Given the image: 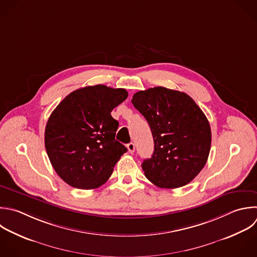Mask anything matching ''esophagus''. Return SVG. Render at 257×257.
Listing matches in <instances>:
<instances>
[{
  "mask_svg": "<svg viewBox=\"0 0 257 257\" xmlns=\"http://www.w3.org/2000/svg\"><path fill=\"white\" fill-rule=\"evenodd\" d=\"M127 150H128V152L132 154V153H134L135 152V150H136V147H135V144L134 143H130V144H127Z\"/></svg>",
  "mask_w": 257,
  "mask_h": 257,
  "instance_id": "esophagus-1",
  "label": "esophagus"
}]
</instances>
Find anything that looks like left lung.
I'll return each mask as SVG.
<instances>
[{"instance_id": "1", "label": "left lung", "mask_w": 257, "mask_h": 257, "mask_svg": "<svg viewBox=\"0 0 257 257\" xmlns=\"http://www.w3.org/2000/svg\"><path fill=\"white\" fill-rule=\"evenodd\" d=\"M132 102L154 138L153 156L142 164L147 179L166 189L189 184L210 153L211 128L204 112L188 94L162 86L135 93Z\"/></svg>"}]
</instances>
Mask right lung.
Segmentation results:
<instances>
[{
  "label": "right lung",
  "instance_id": "1",
  "mask_svg": "<svg viewBox=\"0 0 257 257\" xmlns=\"http://www.w3.org/2000/svg\"><path fill=\"white\" fill-rule=\"evenodd\" d=\"M127 91L102 84L69 93L53 110L45 128L52 167L68 185L95 189L103 185L127 149L115 140L118 121L110 112Z\"/></svg>",
  "mask_w": 257,
  "mask_h": 257
}]
</instances>
